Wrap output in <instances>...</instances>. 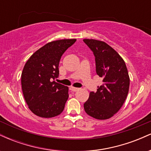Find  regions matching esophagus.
Listing matches in <instances>:
<instances>
[{"mask_svg": "<svg viewBox=\"0 0 151 151\" xmlns=\"http://www.w3.org/2000/svg\"><path fill=\"white\" fill-rule=\"evenodd\" d=\"M70 89H71V91H78V90H79V88L74 87V86H72V87H70Z\"/></svg>", "mask_w": 151, "mask_h": 151, "instance_id": "esophagus-1", "label": "esophagus"}]
</instances>
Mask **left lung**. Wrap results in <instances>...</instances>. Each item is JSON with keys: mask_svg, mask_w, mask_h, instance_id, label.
<instances>
[{"mask_svg": "<svg viewBox=\"0 0 151 151\" xmlns=\"http://www.w3.org/2000/svg\"><path fill=\"white\" fill-rule=\"evenodd\" d=\"M83 41L93 52L96 74L103 78V84L96 92H90L84 104V111L96 119H110L121 108L129 93L127 67L119 53L106 42L93 39Z\"/></svg>", "mask_w": 151, "mask_h": 151, "instance_id": "obj_1", "label": "left lung"}]
</instances>
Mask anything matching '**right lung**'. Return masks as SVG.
I'll list each match as a JSON object with an SVG mask.
<instances>
[{
  "label": "right lung",
  "mask_w": 151,
  "mask_h": 151,
  "mask_svg": "<svg viewBox=\"0 0 151 151\" xmlns=\"http://www.w3.org/2000/svg\"><path fill=\"white\" fill-rule=\"evenodd\" d=\"M65 39L47 43L31 55L21 74L24 98L36 116L52 118L60 115L68 99L69 88L55 82L59 63L64 52L76 42Z\"/></svg>",
  "instance_id": "right-lung-1"
}]
</instances>
